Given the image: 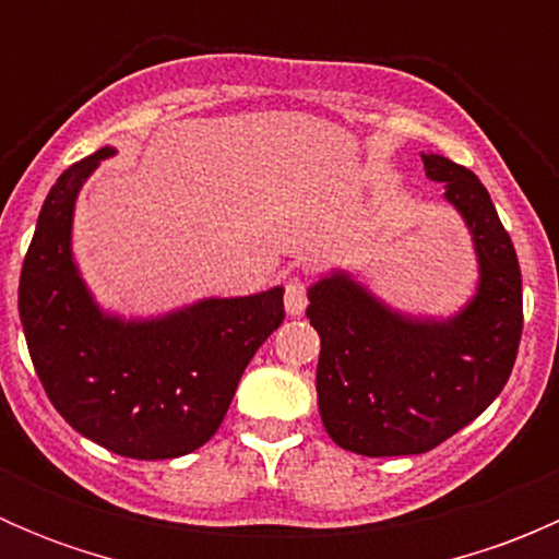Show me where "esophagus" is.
<instances>
[{"label":"esophagus","instance_id":"1","mask_svg":"<svg viewBox=\"0 0 559 559\" xmlns=\"http://www.w3.org/2000/svg\"><path fill=\"white\" fill-rule=\"evenodd\" d=\"M284 306H286V313H289V316H302V313H306V306H308L306 281L297 278V275H292V278H286Z\"/></svg>","mask_w":559,"mask_h":559}]
</instances>
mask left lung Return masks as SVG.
I'll list each match as a JSON object with an SVG mask.
<instances>
[{
	"label": "left lung",
	"instance_id": "8db88e82",
	"mask_svg": "<svg viewBox=\"0 0 559 559\" xmlns=\"http://www.w3.org/2000/svg\"><path fill=\"white\" fill-rule=\"evenodd\" d=\"M476 251L478 281L452 316L405 313L348 270L308 286L321 337L316 394L324 430L365 456L425 454L471 425L500 394L522 337V273L489 191L465 167L421 151Z\"/></svg>",
	"mask_w": 559,
	"mask_h": 559
}]
</instances>
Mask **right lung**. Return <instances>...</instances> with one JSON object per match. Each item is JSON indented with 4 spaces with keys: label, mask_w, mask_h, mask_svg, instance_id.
<instances>
[{
    "label": "right lung",
    "mask_w": 559,
    "mask_h": 559,
    "mask_svg": "<svg viewBox=\"0 0 559 559\" xmlns=\"http://www.w3.org/2000/svg\"><path fill=\"white\" fill-rule=\"evenodd\" d=\"M110 156L105 145L50 186L21 270V324L72 430L132 460H173L218 430L246 365L284 321V286L156 316L105 311L72 253V218L83 183Z\"/></svg>",
    "instance_id": "obj_1"
}]
</instances>
